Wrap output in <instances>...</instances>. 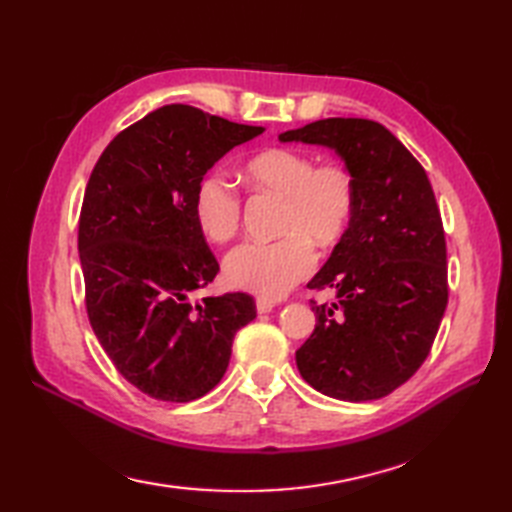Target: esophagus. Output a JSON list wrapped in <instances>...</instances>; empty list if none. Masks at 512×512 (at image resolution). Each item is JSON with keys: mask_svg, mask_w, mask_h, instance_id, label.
Returning <instances> with one entry per match:
<instances>
[{"mask_svg": "<svg viewBox=\"0 0 512 512\" xmlns=\"http://www.w3.org/2000/svg\"><path fill=\"white\" fill-rule=\"evenodd\" d=\"M273 306H276V302H273V299H269V297H258L256 299L258 313H271Z\"/></svg>", "mask_w": 512, "mask_h": 512, "instance_id": "obj_1", "label": "esophagus"}]
</instances>
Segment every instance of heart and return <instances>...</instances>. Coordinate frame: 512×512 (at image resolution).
I'll use <instances>...</instances> for the list:
<instances>
[{
	"label": "heart",
	"instance_id": "b5f03b06",
	"mask_svg": "<svg viewBox=\"0 0 512 512\" xmlns=\"http://www.w3.org/2000/svg\"><path fill=\"white\" fill-rule=\"evenodd\" d=\"M256 193L282 199L278 241H249L226 258V278L236 289L280 297L306 280L317 265L315 245L341 241L356 208V182L341 162H319L302 149L276 147L245 165ZM193 213L199 230L213 243H226L241 230L243 199L221 176L208 173L195 189Z\"/></svg>",
	"mask_w": 512,
	"mask_h": 512
}]
</instances>
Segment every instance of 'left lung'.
Segmentation results:
<instances>
[{"instance_id":"1","label":"left lung","mask_w":512,"mask_h":512,"mask_svg":"<svg viewBox=\"0 0 512 512\" xmlns=\"http://www.w3.org/2000/svg\"><path fill=\"white\" fill-rule=\"evenodd\" d=\"M278 139L332 147L356 182L350 228L308 282L315 291L334 289L336 302L310 299L317 326L295 352L297 369L336 400H380L428 358L450 295L432 184L378 121L332 117Z\"/></svg>"}]
</instances>
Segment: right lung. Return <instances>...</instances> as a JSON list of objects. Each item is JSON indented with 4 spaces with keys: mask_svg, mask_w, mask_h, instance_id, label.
<instances>
[{
    "mask_svg": "<svg viewBox=\"0 0 512 512\" xmlns=\"http://www.w3.org/2000/svg\"><path fill=\"white\" fill-rule=\"evenodd\" d=\"M260 132L195 106H162L108 143L86 184V315L115 369L154 400L193 402L215 389L234 334L256 317L247 293L189 297L219 271L195 221L197 184Z\"/></svg>",
    "mask_w": 512,
    "mask_h": 512,
    "instance_id": "add662e5",
    "label": "right lung"
}]
</instances>
